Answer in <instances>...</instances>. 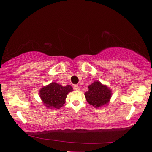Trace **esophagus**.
I'll use <instances>...</instances> for the list:
<instances>
[{"label":"esophagus","mask_w":152,"mask_h":152,"mask_svg":"<svg viewBox=\"0 0 152 152\" xmlns=\"http://www.w3.org/2000/svg\"><path fill=\"white\" fill-rule=\"evenodd\" d=\"M73 88H74V89L75 91H79V90H80V87H79L78 85H74Z\"/></svg>","instance_id":"1"}]
</instances>
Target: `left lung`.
<instances>
[{"label": "left lung", "instance_id": "left-lung-1", "mask_svg": "<svg viewBox=\"0 0 152 152\" xmlns=\"http://www.w3.org/2000/svg\"><path fill=\"white\" fill-rule=\"evenodd\" d=\"M86 101L95 108L107 104L111 97V90L100 82L95 81L88 86V91L84 93Z\"/></svg>", "mask_w": 152, "mask_h": 152}]
</instances>
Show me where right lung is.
Here are the masks:
<instances>
[{"label":"right lung","instance_id":"1","mask_svg":"<svg viewBox=\"0 0 152 152\" xmlns=\"http://www.w3.org/2000/svg\"><path fill=\"white\" fill-rule=\"evenodd\" d=\"M72 91V87L70 85L63 86L53 82L46 86H43L39 91V95L45 107L59 109L65 104L68 93Z\"/></svg>","mask_w":152,"mask_h":152}]
</instances>
